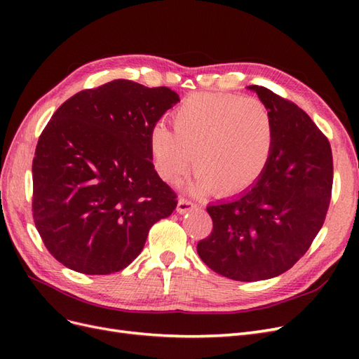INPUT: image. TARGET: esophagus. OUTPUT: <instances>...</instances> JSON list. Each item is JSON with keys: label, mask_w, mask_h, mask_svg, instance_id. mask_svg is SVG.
<instances>
[{"label": "esophagus", "mask_w": 359, "mask_h": 359, "mask_svg": "<svg viewBox=\"0 0 359 359\" xmlns=\"http://www.w3.org/2000/svg\"><path fill=\"white\" fill-rule=\"evenodd\" d=\"M193 208H194V203H193L191 201H189V199H184V198H181V199L178 201V205H177V211H178L180 214L189 212V211H191Z\"/></svg>", "instance_id": "34e87169"}]
</instances>
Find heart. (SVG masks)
Returning a JSON list of instances; mask_svg holds the SVG:
<instances>
[{
    "label": "heart",
    "mask_w": 359,
    "mask_h": 359,
    "mask_svg": "<svg viewBox=\"0 0 359 359\" xmlns=\"http://www.w3.org/2000/svg\"><path fill=\"white\" fill-rule=\"evenodd\" d=\"M173 132L156 126L149 151L161 178L178 181L193 165L199 194L244 191L262 175L274 145L273 118L255 97L198 93L172 114Z\"/></svg>",
    "instance_id": "b5f03b06"
}]
</instances>
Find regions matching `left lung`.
I'll list each match as a JSON object with an SVG mask.
<instances>
[{
  "label": "left lung",
  "mask_w": 359,
  "mask_h": 359,
  "mask_svg": "<svg viewBox=\"0 0 359 359\" xmlns=\"http://www.w3.org/2000/svg\"><path fill=\"white\" fill-rule=\"evenodd\" d=\"M248 88L273 118V153L252 189L206 206L212 231L196 247L206 266L238 281L277 277L306 255L327 217L334 175L330 140L311 118L265 86Z\"/></svg>",
  "instance_id": "1"
}]
</instances>
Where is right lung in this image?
<instances>
[{
	"label": "right lung",
	"mask_w": 359,
	"mask_h": 359,
	"mask_svg": "<svg viewBox=\"0 0 359 359\" xmlns=\"http://www.w3.org/2000/svg\"><path fill=\"white\" fill-rule=\"evenodd\" d=\"M180 100L168 86L115 79L64 102L32 160V219L48 252L104 276L142 252L151 226L177 208L153 165L149 135Z\"/></svg>",
	"instance_id": "obj_1"
}]
</instances>
